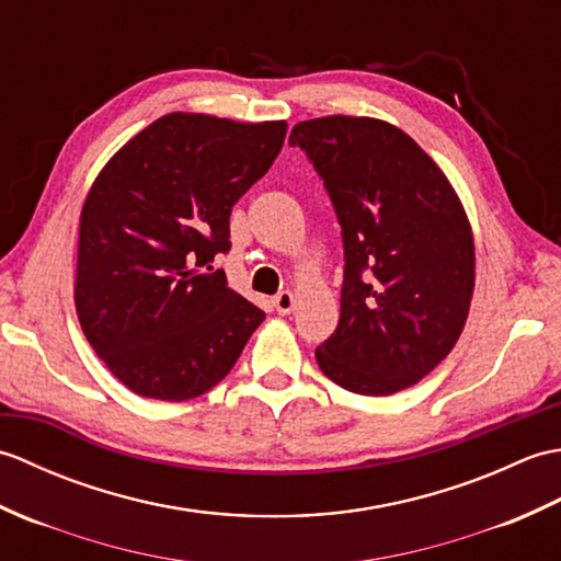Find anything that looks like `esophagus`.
<instances>
[{"instance_id": "obj_1", "label": "esophagus", "mask_w": 561, "mask_h": 561, "mask_svg": "<svg viewBox=\"0 0 561 561\" xmlns=\"http://www.w3.org/2000/svg\"><path fill=\"white\" fill-rule=\"evenodd\" d=\"M272 304H274V308H277L279 316H287V313L294 311V294L291 291H282V294L274 296Z\"/></svg>"}]
</instances>
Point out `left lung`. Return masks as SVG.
Wrapping results in <instances>:
<instances>
[{
  "label": "left lung",
  "instance_id": "obj_1",
  "mask_svg": "<svg viewBox=\"0 0 561 561\" xmlns=\"http://www.w3.org/2000/svg\"><path fill=\"white\" fill-rule=\"evenodd\" d=\"M342 226L340 323L320 371L356 396H392L446 359L468 320L474 241L434 159L400 127L328 115L291 129Z\"/></svg>",
  "mask_w": 561,
  "mask_h": 561
}]
</instances>
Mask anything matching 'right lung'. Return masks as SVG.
Returning <instances> with one entry per match:
<instances>
[{
  "label": "right lung",
  "instance_id": "1",
  "mask_svg": "<svg viewBox=\"0 0 561 561\" xmlns=\"http://www.w3.org/2000/svg\"><path fill=\"white\" fill-rule=\"evenodd\" d=\"M284 137V121L169 113L93 181L79 219L77 316L93 352L137 396H205L265 320L209 262L229 253L231 209Z\"/></svg>",
  "mask_w": 561,
  "mask_h": 561
}]
</instances>
